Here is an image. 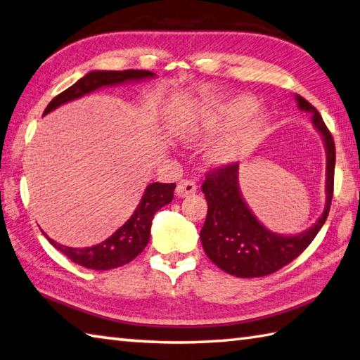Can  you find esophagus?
I'll list each match as a JSON object with an SVG mask.
<instances>
[{
  "instance_id": "esophagus-1",
  "label": "esophagus",
  "mask_w": 360,
  "mask_h": 360,
  "mask_svg": "<svg viewBox=\"0 0 360 360\" xmlns=\"http://www.w3.org/2000/svg\"><path fill=\"white\" fill-rule=\"evenodd\" d=\"M195 192H197V184L193 181L182 179L176 186V197L178 198H186L188 195H193Z\"/></svg>"
}]
</instances>
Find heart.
<instances>
[{
  "instance_id": "1",
  "label": "heart",
  "mask_w": 360,
  "mask_h": 360,
  "mask_svg": "<svg viewBox=\"0 0 360 360\" xmlns=\"http://www.w3.org/2000/svg\"><path fill=\"white\" fill-rule=\"evenodd\" d=\"M258 102L247 94L206 103H174L169 110V129L182 141L207 140L228 131L209 149L214 165H230L252 151L267 126Z\"/></svg>"
}]
</instances>
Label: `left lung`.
Masks as SVG:
<instances>
[{
  "instance_id": "obj_1",
  "label": "left lung",
  "mask_w": 360,
  "mask_h": 360,
  "mask_svg": "<svg viewBox=\"0 0 360 360\" xmlns=\"http://www.w3.org/2000/svg\"><path fill=\"white\" fill-rule=\"evenodd\" d=\"M296 97L299 110L311 113V122L326 149V206L309 230L278 234L261 224L245 202L239 187V165H228L209 173L201 191L207 201L206 221L200 239L206 255L221 271L240 278L264 277L297 258L321 230L329 215L334 193L335 145L318 110L304 97Z\"/></svg>"
}]
</instances>
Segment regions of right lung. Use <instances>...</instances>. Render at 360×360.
Returning a JSON list of instances; mask_svg holds the SVG:
<instances>
[{"label": "right lung", "mask_w": 360, "mask_h": 360, "mask_svg": "<svg viewBox=\"0 0 360 360\" xmlns=\"http://www.w3.org/2000/svg\"><path fill=\"white\" fill-rule=\"evenodd\" d=\"M154 77V72L149 70H91L77 83L72 84L70 88L58 94L45 108L44 115L53 112V110L64 105V103L80 99V97L91 94L93 91L101 88L149 80V78ZM174 187V182L173 184H162V182L149 184L145 193H143L139 206H136L134 214L130 215V219L121 228H117L112 236L97 245L84 248L61 245L55 243L53 239H50L44 231L42 233L51 245L58 248L63 255H66L74 263L94 271L115 269V267L130 263V261L145 250L149 236H151L154 214L173 200Z\"/></svg>", "instance_id": "right-lung-1"}]
</instances>
